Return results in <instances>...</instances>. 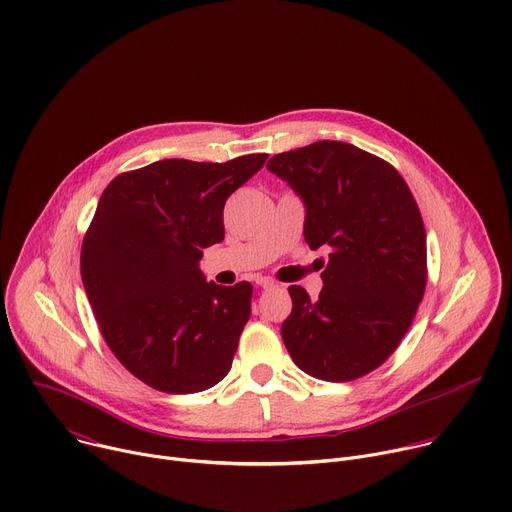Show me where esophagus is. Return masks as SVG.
<instances>
[{"mask_svg": "<svg viewBox=\"0 0 512 512\" xmlns=\"http://www.w3.org/2000/svg\"><path fill=\"white\" fill-rule=\"evenodd\" d=\"M257 285H259L261 289H271V287H277V283H275L273 279H269V277H259V279H257Z\"/></svg>", "mask_w": 512, "mask_h": 512, "instance_id": "34e87169", "label": "esophagus"}]
</instances>
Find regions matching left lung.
Masks as SVG:
<instances>
[{"mask_svg":"<svg viewBox=\"0 0 512 512\" xmlns=\"http://www.w3.org/2000/svg\"><path fill=\"white\" fill-rule=\"evenodd\" d=\"M267 170L304 200V237L324 247V287H289L281 326L298 367L322 381L364 377L395 352L427 283L425 229L401 174L344 141L322 139L273 156Z\"/></svg>","mask_w":512,"mask_h":512,"instance_id":"1","label":"left lung"}]
</instances>
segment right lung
<instances>
[{"instance_id":"obj_1","label":"right lung","mask_w":512,"mask_h":512,"mask_svg":"<svg viewBox=\"0 0 512 512\" xmlns=\"http://www.w3.org/2000/svg\"><path fill=\"white\" fill-rule=\"evenodd\" d=\"M265 160H162L119 174L101 194L81 277L107 346L145 385L186 395L231 371L253 285H216L198 263L225 239L227 198Z\"/></svg>"}]
</instances>
